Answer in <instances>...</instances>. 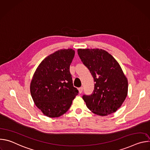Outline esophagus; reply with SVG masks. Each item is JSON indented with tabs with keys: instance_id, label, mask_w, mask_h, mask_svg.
Wrapping results in <instances>:
<instances>
[{
	"instance_id": "34e87169",
	"label": "esophagus",
	"mask_w": 150,
	"mask_h": 150,
	"mask_svg": "<svg viewBox=\"0 0 150 150\" xmlns=\"http://www.w3.org/2000/svg\"><path fill=\"white\" fill-rule=\"evenodd\" d=\"M78 91H79V93L81 94V93H82V91H83V87H80V88H78Z\"/></svg>"
}]
</instances>
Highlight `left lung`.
Here are the masks:
<instances>
[{"mask_svg": "<svg viewBox=\"0 0 150 150\" xmlns=\"http://www.w3.org/2000/svg\"><path fill=\"white\" fill-rule=\"evenodd\" d=\"M78 54L95 82L93 93L82 96L87 107L101 116L115 112L124 102L128 89L127 78L119 64L102 49H79Z\"/></svg>", "mask_w": 150, "mask_h": 150, "instance_id": "left-lung-1", "label": "left lung"}]
</instances>
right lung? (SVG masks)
I'll return each instance as SVG.
<instances>
[{
	"label": "right lung",
	"mask_w": 150,
	"mask_h": 150,
	"mask_svg": "<svg viewBox=\"0 0 150 150\" xmlns=\"http://www.w3.org/2000/svg\"><path fill=\"white\" fill-rule=\"evenodd\" d=\"M74 56L72 49L57 50L42 60L34 72L31 94L35 105L49 117L65 113L78 94L69 71Z\"/></svg>",
	"instance_id": "add662e5"
}]
</instances>
